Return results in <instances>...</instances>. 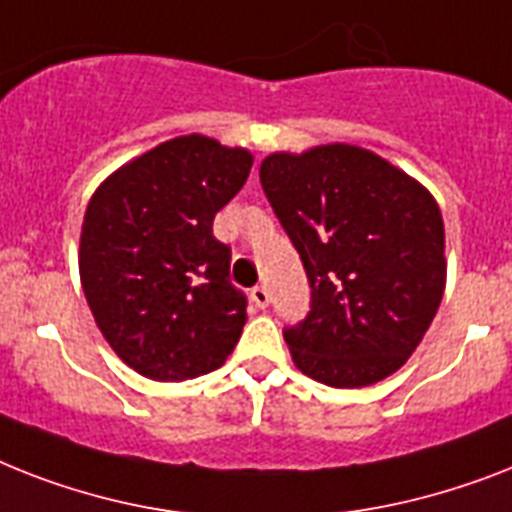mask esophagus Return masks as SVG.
Here are the masks:
<instances>
[{
    "mask_svg": "<svg viewBox=\"0 0 512 512\" xmlns=\"http://www.w3.org/2000/svg\"><path fill=\"white\" fill-rule=\"evenodd\" d=\"M249 297H252V302H255V307H260V310H265V307L270 305L268 286H255V289L249 292Z\"/></svg>",
    "mask_w": 512,
    "mask_h": 512,
    "instance_id": "obj_1",
    "label": "esophagus"
}]
</instances>
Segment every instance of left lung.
Segmentation results:
<instances>
[{
	"mask_svg": "<svg viewBox=\"0 0 512 512\" xmlns=\"http://www.w3.org/2000/svg\"><path fill=\"white\" fill-rule=\"evenodd\" d=\"M260 184L313 289L305 321L284 331L294 365L336 389L400 371L447 284L444 223L431 191L355 144L273 152Z\"/></svg>",
	"mask_w": 512,
	"mask_h": 512,
	"instance_id": "obj_1",
	"label": "left lung"
}]
</instances>
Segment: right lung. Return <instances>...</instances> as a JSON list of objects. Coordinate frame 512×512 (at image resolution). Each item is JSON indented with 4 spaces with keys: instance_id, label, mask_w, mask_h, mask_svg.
<instances>
[{
    "instance_id": "right-lung-1",
    "label": "right lung",
    "mask_w": 512,
    "mask_h": 512,
    "mask_svg": "<svg viewBox=\"0 0 512 512\" xmlns=\"http://www.w3.org/2000/svg\"><path fill=\"white\" fill-rule=\"evenodd\" d=\"M249 168L247 149L178 136L120 165L89 199L83 294L107 344L141 376L186 381L234 352L247 297L228 281L231 249L213 220Z\"/></svg>"
}]
</instances>
